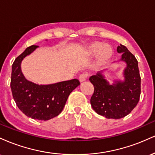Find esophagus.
I'll use <instances>...</instances> for the list:
<instances>
[{
  "label": "esophagus",
  "mask_w": 155,
  "mask_h": 155,
  "mask_svg": "<svg viewBox=\"0 0 155 155\" xmlns=\"http://www.w3.org/2000/svg\"><path fill=\"white\" fill-rule=\"evenodd\" d=\"M87 77V74H81V75L79 76V78L80 82H83V81H86Z\"/></svg>",
  "instance_id": "34e87169"
}]
</instances>
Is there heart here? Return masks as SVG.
Returning <instances> with one entry per match:
<instances>
[{"label":"heart","instance_id":"b5f03b06","mask_svg":"<svg viewBox=\"0 0 155 155\" xmlns=\"http://www.w3.org/2000/svg\"><path fill=\"white\" fill-rule=\"evenodd\" d=\"M87 54L89 55L97 54V63L104 64L108 61L113 54V50L109 46H104L101 42H94L88 46L86 50Z\"/></svg>","mask_w":155,"mask_h":155}]
</instances>
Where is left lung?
<instances>
[{
    "label": "left lung",
    "mask_w": 155,
    "mask_h": 155,
    "mask_svg": "<svg viewBox=\"0 0 155 155\" xmlns=\"http://www.w3.org/2000/svg\"><path fill=\"white\" fill-rule=\"evenodd\" d=\"M117 51L121 54V58L114 63L125 64L121 79H114L110 83L105 76L107 69L90 77L94 86L90 99L92 108L99 115L115 120L129 114L138 104L140 95V76L136 58L123 45L119 46Z\"/></svg>",
    "instance_id": "8db88e82"
}]
</instances>
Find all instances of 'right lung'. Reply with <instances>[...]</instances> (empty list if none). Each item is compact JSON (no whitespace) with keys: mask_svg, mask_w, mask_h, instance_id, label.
Returning a JSON list of instances; mask_svg holds the SVG:
<instances>
[{"mask_svg":"<svg viewBox=\"0 0 155 155\" xmlns=\"http://www.w3.org/2000/svg\"><path fill=\"white\" fill-rule=\"evenodd\" d=\"M38 47H28L15 59L12 68L11 89L14 100L22 113L34 120L47 121L61 113L70 93L80 83L79 80L74 79L38 84L27 79L22 71L21 64Z\"/></svg>","mask_w":155,"mask_h":155,"instance_id":"1","label":"right lung"}]
</instances>
